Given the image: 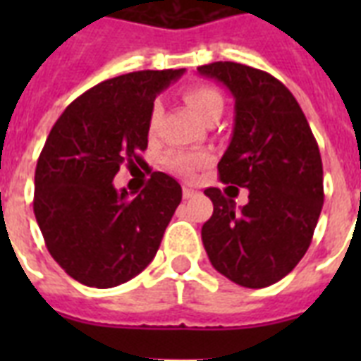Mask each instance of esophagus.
<instances>
[{
	"mask_svg": "<svg viewBox=\"0 0 361 361\" xmlns=\"http://www.w3.org/2000/svg\"><path fill=\"white\" fill-rule=\"evenodd\" d=\"M197 195H198V191H195L192 187L183 185V198H185V200H189V198H192V197H197Z\"/></svg>",
	"mask_w": 361,
	"mask_h": 361,
	"instance_id": "1",
	"label": "esophagus"
}]
</instances>
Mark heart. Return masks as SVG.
<instances>
[{"label": "heart", "mask_w": 361, "mask_h": 361, "mask_svg": "<svg viewBox=\"0 0 361 361\" xmlns=\"http://www.w3.org/2000/svg\"><path fill=\"white\" fill-rule=\"evenodd\" d=\"M185 101L187 104L191 106L192 112L206 120L209 114H214L217 110L223 112V97L221 93L212 86H206V84H197V86H191L185 90ZM159 116H161V103L155 101L152 104V110H149V129H155V125L159 121ZM209 157L206 153H191V152H176L170 153L166 157V166H169L172 172L180 176H192L200 166L208 164Z\"/></svg>", "instance_id": "1"}]
</instances>
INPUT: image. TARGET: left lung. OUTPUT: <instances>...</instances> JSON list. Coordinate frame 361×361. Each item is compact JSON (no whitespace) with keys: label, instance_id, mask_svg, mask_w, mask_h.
Wrapping results in <instances>:
<instances>
[{"label":"left lung","instance_id":"obj_1","mask_svg":"<svg viewBox=\"0 0 361 361\" xmlns=\"http://www.w3.org/2000/svg\"><path fill=\"white\" fill-rule=\"evenodd\" d=\"M198 73L234 97L232 140L217 169L223 183L249 189L240 208L217 187L204 191L214 202L204 249L226 279L264 288L290 274L309 249L324 202L319 146L294 95L271 75L234 61Z\"/></svg>","mask_w":361,"mask_h":361}]
</instances>
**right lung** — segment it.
Wrapping results in <instances>:
<instances>
[{
  "mask_svg": "<svg viewBox=\"0 0 361 361\" xmlns=\"http://www.w3.org/2000/svg\"><path fill=\"white\" fill-rule=\"evenodd\" d=\"M185 71H136L97 84L65 109L35 169L33 212L54 260L86 286L112 288L138 275L157 252L181 202L180 183L153 172L130 197L112 180L142 164L149 110Z\"/></svg>",
  "mask_w": 361,
  "mask_h": 361,
  "instance_id": "right-lung-1",
  "label": "right lung"
}]
</instances>
